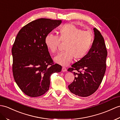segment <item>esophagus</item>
<instances>
[{
  "label": "esophagus",
  "mask_w": 120,
  "mask_h": 120,
  "mask_svg": "<svg viewBox=\"0 0 120 120\" xmlns=\"http://www.w3.org/2000/svg\"><path fill=\"white\" fill-rule=\"evenodd\" d=\"M62 71V72H66V71H67L66 68H65V67H63Z\"/></svg>",
  "instance_id": "1"
}]
</instances>
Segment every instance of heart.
Returning a JSON list of instances; mask_svg holds the SVG:
<instances>
[{
  "label": "heart",
  "instance_id": "obj_1",
  "mask_svg": "<svg viewBox=\"0 0 120 120\" xmlns=\"http://www.w3.org/2000/svg\"><path fill=\"white\" fill-rule=\"evenodd\" d=\"M59 37L51 33L46 36L45 44L50 52L57 51L60 41L66 43L65 51L54 57L55 63L66 66L72 62L73 57L80 60L85 57L90 50L94 41V35L91 31H83L73 24H67L61 27Z\"/></svg>",
  "mask_w": 120,
  "mask_h": 120
}]
</instances>
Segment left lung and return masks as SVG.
I'll list each match as a JSON object with an SVG mask.
<instances>
[{
	"label": "left lung",
	"mask_w": 120,
	"mask_h": 120,
	"mask_svg": "<svg viewBox=\"0 0 120 120\" xmlns=\"http://www.w3.org/2000/svg\"><path fill=\"white\" fill-rule=\"evenodd\" d=\"M94 40L86 56L71 66L68 71L75 75L68 88L73 94L87 97L97 90L106 71L107 55L105 44L100 32L94 28Z\"/></svg>",
	"instance_id": "8db88e82"
}]
</instances>
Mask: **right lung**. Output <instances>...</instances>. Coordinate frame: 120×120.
<instances>
[{
  "label": "right lung",
  "mask_w": 120,
  "mask_h": 120,
  "mask_svg": "<svg viewBox=\"0 0 120 120\" xmlns=\"http://www.w3.org/2000/svg\"><path fill=\"white\" fill-rule=\"evenodd\" d=\"M62 20L40 18L28 23L17 34L11 49L15 81L25 94L36 97L49 89L50 76L62 67L54 64L45 44L47 34Z\"/></svg>",
  "instance_id": "1"
}]
</instances>
